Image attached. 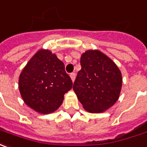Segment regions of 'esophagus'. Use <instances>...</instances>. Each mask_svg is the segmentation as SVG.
I'll list each match as a JSON object with an SVG mask.
<instances>
[{"label":"esophagus","mask_w":147,"mask_h":147,"mask_svg":"<svg viewBox=\"0 0 147 147\" xmlns=\"http://www.w3.org/2000/svg\"><path fill=\"white\" fill-rule=\"evenodd\" d=\"M70 76H71V80L74 82V81H75V79H76V73H71Z\"/></svg>","instance_id":"34e87169"}]
</instances>
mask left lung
Segmentation results:
<instances>
[{
    "label": "left lung",
    "mask_w": 147,
    "mask_h": 147,
    "mask_svg": "<svg viewBox=\"0 0 147 147\" xmlns=\"http://www.w3.org/2000/svg\"><path fill=\"white\" fill-rule=\"evenodd\" d=\"M80 65L73 89L84 108L91 113H100L112 107L119 98L122 85L117 66L98 50L84 53Z\"/></svg>",
    "instance_id": "8db88e82"
}]
</instances>
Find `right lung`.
I'll return each instance as SVG.
<instances>
[{
  "label": "right lung",
  "instance_id": "add662e5",
  "mask_svg": "<svg viewBox=\"0 0 147 147\" xmlns=\"http://www.w3.org/2000/svg\"><path fill=\"white\" fill-rule=\"evenodd\" d=\"M24 102L41 114L52 113L61 106L72 80L64 63L49 50L40 49L30 59L19 76Z\"/></svg>",
  "mask_w": 147,
  "mask_h": 147
}]
</instances>
